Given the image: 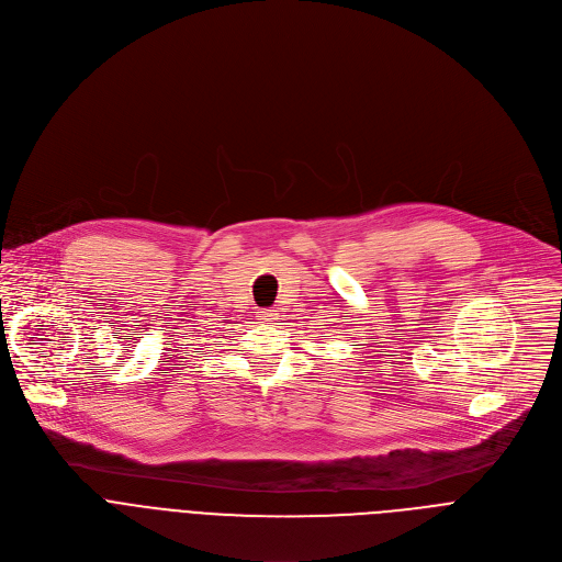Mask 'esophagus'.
<instances>
[{
    "label": "esophagus",
    "instance_id": "1",
    "mask_svg": "<svg viewBox=\"0 0 562 562\" xmlns=\"http://www.w3.org/2000/svg\"><path fill=\"white\" fill-rule=\"evenodd\" d=\"M260 319H265V323H273L276 313L273 311H260Z\"/></svg>",
    "mask_w": 562,
    "mask_h": 562
}]
</instances>
